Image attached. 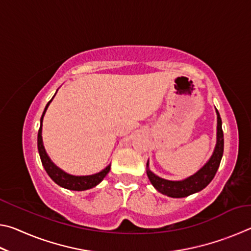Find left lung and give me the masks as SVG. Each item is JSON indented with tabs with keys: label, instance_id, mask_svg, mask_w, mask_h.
<instances>
[{
	"label": "left lung",
	"instance_id": "left-lung-1",
	"mask_svg": "<svg viewBox=\"0 0 251 251\" xmlns=\"http://www.w3.org/2000/svg\"><path fill=\"white\" fill-rule=\"evenodd\" d=\"M216 114H217V141H216L215 150L212 151L210 158L207 160V163L199 171L195 173L194 175L181 180L165 179V178L155 175L151 171L150 160H147L146 173L148 179L151 182V185L155 187V189L158 190L159 193L173 198L187 197L189 195L201 192L212 180V178L215 177L216 173L218 171L220 160H222L224 154V133L222 128V118H220L217 109H216Z\"/></svg>",
	"mask_w": 251,
	"mask_h": 251
}]
</instances>
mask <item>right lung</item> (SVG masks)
Segmentation results:
<instances>
[{"mask_svg":"<svg viewBox=\"0 0 251 251\" xmlns=\"http://www.w3.org/2000/svg\"><path fill=\"white\" fill-rule=\"evenodd\" d=\"M56 93H57V91H56ZM56 93H55L54 96L52 97V100H50L45 106L44 112H43V114H42V117H41L39 134H37V148H39V154L41 157L42 165H43V167L45 168L48 175L52 178V180L56 182L58 186L63 187V188H66L70 190H77V192L91 189V188H93V187L99 185L100 182L104 179L105 176L107 175L108 172L110 171V164L108 165V166H106L103 171H100V173L93 174V175L75 176V175H71V174L64 172L63 169L56 166V165H55L52 161V159L50 158L49 154L45 151L43 138H42V126H43V118H44L46 110H48L49 106L50 104V101L53 100L55 95H56Z\"/></svg>","mask_w":251,"mask_h":251,"instance_id":"1","label":"right lung"}]
</instances>
